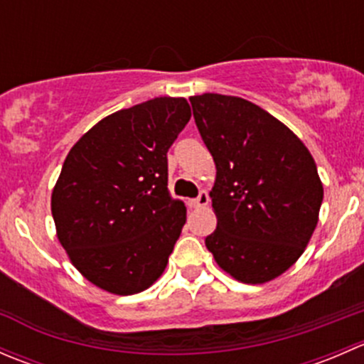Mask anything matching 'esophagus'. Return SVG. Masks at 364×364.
<instances>
[{
  "label": "esophagus",
  "instance_id": "obj_1",
  "mask_svg": "<svg viewBox=\"0 0 364 364\" xmlns=\"http://www.w3.org/2000/svg\"><path fill=\"white\" fill-rule=\"evenodd\" d=\"M208 204H209V196L205 190H200L199 196H197L196 199L190 200V205H192V208H204V205Z\"/></svg>",
  "mask_w": 364,
  "mask_h": 364
}]
</instances>
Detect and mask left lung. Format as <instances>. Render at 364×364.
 I'll use <instances>...</instances> for the list:
<instances>
[{
    "mask_svg": "<svg viewBox=\"0 0 364 364\" xmlns=\"http://www.w3.org/2000/svg\"><path fill=\"white\" fill-rule=\"evenodd\" d=\"M216 164L215 232L205 247L245 284L280 277L304 252L318 220L322 183L306 146L252 102L218 93L190 97Z\"/></svg>",
    "mask_w": 364,
    "mask_h": 364,
    "instance_id": "obj_1",
    "label": "left lung"
}]
</instances>
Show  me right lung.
<instances>
[{"label":"right lung","instance_id":"right-lung-1","mask_svg":"<svg viewBox=\"0 0 364 364\" xmlns=\"http://www.w3.org/2000/svg\"><path fill=\"white\" fill-rule=\"evenodd\" d=\"M159 97L98 121L70 149L53 190L58 240L97 287L137 294L164 273L186 222L167 188V151L190 121Z\"/></svg>","mask_w":364,"mask_h":364}]
</instances>
